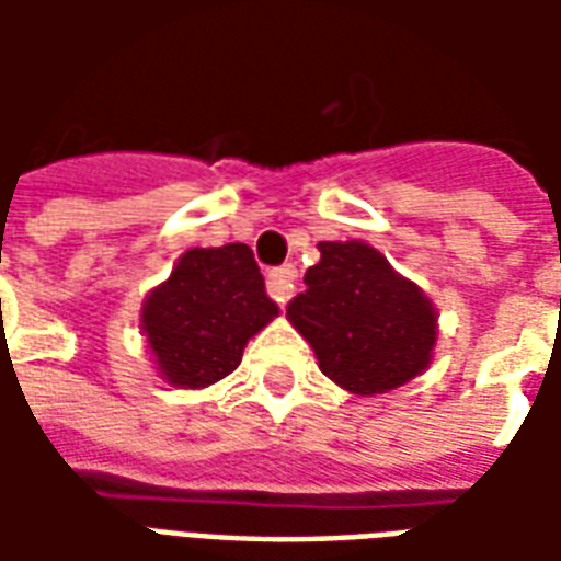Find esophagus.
Wrapping results in <instances>:
<instances>
[{"mask_svg":"<svg viewBox=\"0 0 561 561\" xmlns=\"http://www.w3.org/2000/svg\"><path fill=\"white\" fill-rule=\"evenodd\" d=\"M267 288L270 297H273L276 304H288L294 297V291H297V267H294V264H282V267L270 270Z\"/></svg>","mask_w":561,"mask_h":561,"instance_id":"esophagus-1","label":"esophagus"}]
</instances>
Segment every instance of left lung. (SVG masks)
I'll list each match as a JSON object with an SVG mask.
<instances>
[{
  "label": "left lung",
  "instance_id": "left-lung-1",
  "mask_svg": "<svg viewBox=\"0 0 561 561\" xmlns=\"http://www.w3.org/2000/svg\"><path fill=\"white\" fill-rule=\"evenodd\" d=\"M318 252L288 321L312 345L321 373L348 393L376 397L430 369L438 312L421 285L364 240H324Z\"/></svg>",
  "mask_w": 561,
  "mask_h": 561
}]
</instances>
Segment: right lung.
Masks as SVG:
<instances>
[{
    "mask_svg": "<svg viewBox=\"0 0 561 561\" xmlns=\"http://www.w3.org/2000/svg\"><path fill=\"white\" fill-rule=\"evenodd\" d=\"M279 316L245 243L188 249L140 306V333L164 385L201 390L243 360L245 342Z\"/></svg>",
    "mask_w": 561,
    "mask_h": 561,
    "instance_id": "obj_1",
    "label": "right lung"
}]
</instances>
